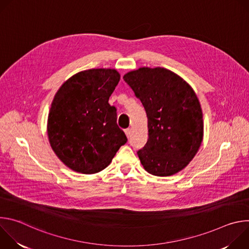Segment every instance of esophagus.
<instances>
[{"instance_id": "34e87169", "label": "esophagus", "mask_w": 249, "mask_h": 249, "mask_svg": "<svg viewBox=\"0 0 249 249\" xmlns=\"http://www.w3.org/2000/svg\"><path fill=\"white\" fill-rule=\"evenodd\" d=\"M124 132H125V134H126L127 138H130V136H131V129H125Z\"/></svg>"}]
</instances>
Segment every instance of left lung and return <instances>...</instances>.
<instances>
[{"label":"left lung","mask_w":249,"mask_h":249,"mask_svg":"<svg viewBox=\"0 0 249 249\" xmlns=\"http://www.w3.org/2000/svg\"><path fill=\"white\" fill-rule=\"evenodd\" d=\"M148 117L149 139L137 152L142 165L156 176L182 170L197 154L204 135L203 113L193 89L171 71L143 67L123 77Z\"/></svg>","instance_id":"obj_1"}]
</instances>
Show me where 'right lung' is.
I'll list each match as a JSON object with an SVG mask.
<instances>
[{"mask_svg": "<svg viewBox=\"0 0 249 249\" xmlns=\"http://www.w3.org/2000/svg\"><path fill=\"white\" fill-rule=\"evenodd\" d=\"M119 81L114 69H90L71 77L56 92L47 122L49 143L74 171H101L127 142L116 108L108 103Z\"/></svg>", "mask_w": 249, "mask_h": 249, "instance_id": "1", "label": "right lung"}]
</instances>
